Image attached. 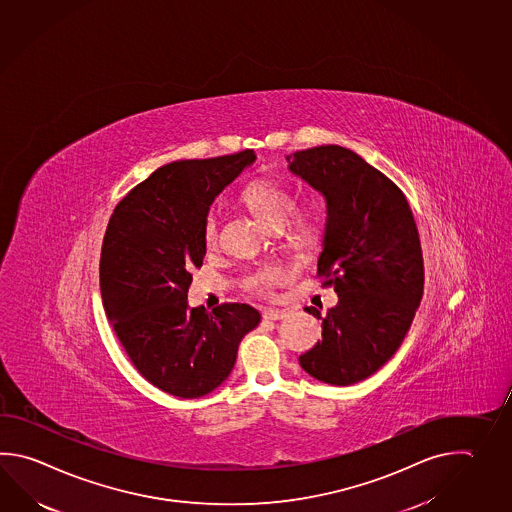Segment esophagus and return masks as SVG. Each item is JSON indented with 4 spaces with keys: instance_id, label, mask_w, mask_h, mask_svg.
I'll return each mask as SVG.
<instances>
[{
    "instance_id": "1",
    "label": "esophagus",
    "mask_w": 512,
    "mask_h": 512,
    "mask_svg": "<svg viewBox=\"0 0 512 512\" xmlns=\"http://www.w3.org/2000/svg\"><path fill=\"white\" fill-rule=\"evenodd\" d=\"M286 315H288L286 310H273V308H270V310H264V312H262V317H264L266 321H281V319H284Z\"/></svg>"
}]
</instances>
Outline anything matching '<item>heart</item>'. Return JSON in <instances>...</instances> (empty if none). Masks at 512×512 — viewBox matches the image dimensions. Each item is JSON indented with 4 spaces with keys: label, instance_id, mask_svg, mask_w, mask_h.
Segmentation results:
<instances>
[{
    "label": "heart",
    "instance_id": "b5f03b06",
    "mask_svg": "<svg viewBox=\"0 0 512 512\" xmlns=\"http://www.w3.org/2000/svg\"><path fill=\"white\" fill-rule=\"evenodd\" d=\"M248 208L255 213V217L261 220L264 226L275 228V226H284L290 215L295 209V197L292 191L282 186L281 182L272 180V178H259L251 182L250 186L242 195ZM313 222L310 219L297 220V235L299 237H310L312 235ZM220 237V217L217 209H209L208 215L204 217L202 224V240L208 250L217 248ZM286 281V272L279 266H268L262 268L259 272L251 273L250 277L244 282L246 290L261 297H270L277 286H281Z\"/></svg>",
    "mask_w": 512,
    "mask_h": 512
}]
</instances>
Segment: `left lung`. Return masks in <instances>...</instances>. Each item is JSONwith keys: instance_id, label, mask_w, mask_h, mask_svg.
Wrapping results in <instances>:
<instances>
[{"instance_id": "left-lung-1", "label": "left lung", "mask_w": 512, "mask_h": 512, "mask_svg": "<svg viewBox=\"0 0 512 512\" xmlns=\"http://www.w3.org/2000/svg\"><path fill=\"white\" fill-rule=\"evenodd\" d=\"M290 171L326 200L317 277L339 303L323 321V341L299 357L304 372L348 386L376 374L403 343L423 297V255L407 197L354 151L319 146L288 157Z\"/></svg>"}]
</instances>
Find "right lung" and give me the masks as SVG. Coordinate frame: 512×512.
<instances>
[{"mask_svg": "<svg viewBox=\"0 0 512 512\" xmlns=\"http://www.w3.org/2000/svg\"><path fill=\"white\" fill-rule=\"evenodd\" d=\"M255 160L235 155L158 167L116 204L100 255L105 313L131 363L171 396H206L230 376L242 337L261 323L250 304L189 308L206 255L202 224L222 189Z\"/></svg>", "mask_w": 512, "mask_h": 512, "instance_id": "obj_1", "label": "right lung"}]
</instances>
